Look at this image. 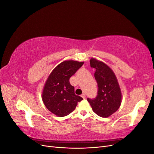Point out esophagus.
Wrapping results in <instances>:
<instances>
[{
	"label": "esophagus",
	"instance_id": "1",
	"mask_svg": "<svg viewBox=\"0 0 154 154\" xmlns=\"http://www.w3.org/2000/svg\"><path fill=\"white\" fill-rule=\"evenodd\" d=\"M81 96H82V98H83V99L85 98V94H82L81 95Z\"/></svg>",
	"mask_w": 154,
	"mask_h": 154
}]
</instances>
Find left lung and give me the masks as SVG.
Returning <instances> with one entry per match:
<instances>
[{
  "label": "left lung",
  "mask_w": 154,
  "mask_h": 154,
  "mask_svg": "<svg viewBox=\"0 0 154 154\" xmlns=\"http://www.w3.org/2000/svg\"><path fill=\"white\" fill-rule=\"evenodd\" d=\"M91 67L96 69L94 78L97 83V95L94 100L87 98L92 110L102 118H108L117 111L122 101V91L112 69L94 58L90 60Z\"/></svg>",
  "instance_id": "1"
}]
</instances>
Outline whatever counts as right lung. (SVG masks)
Instances as JSON below:
<instances>
[{
    "label": "right lung",
    "mask_w": 154,
    "mask_h": 154,
    "mask_svg": "<svg viewBox=\"0 0 154 154\" xmlns=\"http://www.w3.org/2000/svg\"><path fill=\"white\" fill-rule=\"evenodd\" d=\"M84 62L65 60L58 64L49 75L42 94L44 104L58 117L67 116L75 109L82 97L74 94L69 79Z\"/></svg>",
    "instance_id": "obj_1"
}]
</instances>
